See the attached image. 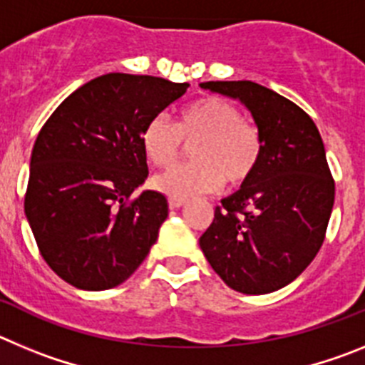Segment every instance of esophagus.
<instances>
[{
    "mask_svg": "<svg viewBox=\"0 0 365 365\" xmlns=\"http://www.w3.org/2000/svg\"><path fill=\"white\" fill-rule=\"evenodd\" d=\"M186 199H177V197H170L168 199V205L170 208H180V206H185Z\"/></svg>",
    "mask_w": 365,
    "mask_h": 365,
    "instance_id": "34e87169",
    "label": "esophagus"
}]
</instances>
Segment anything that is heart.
Masks as SVG:
<instances>
[{
    "instance_id": "obj_1",
    "label": "heart",
    "mask_w": 365,
    "mask_h": 365,
    "mask_svg": "<svg viewBox=\"0 0 365 365\" xmlns=\"http://www.w3.org/2000/svg\"><path fill=\"white\" fill-rule=\"evenodd\" d=\"M192 144L193 163L172 168L153 179L155 190L168 197L190 199L228 186L245 185L263 155V135L241 109L222 96H202L179 111L177 124L155 117L144 125L143 148L150 163L168 168L182 146Z\"/></svg>"
}]
</instances>
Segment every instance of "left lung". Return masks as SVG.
Here are the masks:
<instances>
[{
    "label": "left lung",
    "instance_id": "left-lung-1",
    "mask_svg": "<svg viewBox=\"0 0 365 365\" xmlns=\"http://www.w3.org/2000/svg\"><path fill=\"white\" fill-rule=\"evenodd\" d=\"M201 87L240 100L263 135L256 172L215 208L201 250L234 291H278L314 259L333 212L334 180L320 131L294 102L256 82Z\"/></svg>",
    "mask_w": 365,
    "mask_h": 365
}]
</instances>
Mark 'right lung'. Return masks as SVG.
Listing matches in <instances>:
<instances>
[{
	"label": "right lung",
	"mask_w": 365,
	"mask_h": 365,
	"mask_svg": "<svg viewBox=\"0 0 365 365\" xmlns=\"http://www.w3.org/2000/svg\"><path fill=\"white\" fill-rule=\"evenodd\" d=\"M190 83L109 73L78 87L45 122L31 155L25 215L47 265L69 285L106 291L146 259L168 217L148 177L144 125Z\"/></svg>",
	"instance_id": "add662e5"
}]
</instances>
